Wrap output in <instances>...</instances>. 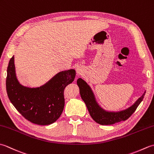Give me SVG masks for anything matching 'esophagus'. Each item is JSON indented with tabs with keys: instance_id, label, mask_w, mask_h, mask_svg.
Here are the masks:
<instances>
[{
	"instance_id": "1",
	"label": "esophagus",
	"mask_w": 154,
	"mask_h": 154,
	"mask_svg": "<svg viewBox=\"0 0 154 154\" xmlns=\"http://www.w3.org/2000/svg\"><path fill=\"white\" fill-rule=\"evenodd\" d=\"M83 69L82 67H77V73L78 75H81V74L83 73Z\"/></svg>"
}]
</instances>
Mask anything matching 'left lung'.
I'll list each match as a JSON object with an SVG mask.
<instances>
[{"label": "left lung", "mask_w": 154, "mask_h": 154, "mask_svg": "<svg viewBox=\"0 0 154 154\" xmlns=\"http://www.w3.org/2000/svg\"><path fill=\"white\" fill-rule=\"evenodd\" d=\"M77 85L80 89L81 97L85 103L91 116L96 122L101 125H111L129 119L135 112L146 94V92H144L143 95L128 109L119 112H109L104 111L98 106L94 100L92 91L85 81L79 78L77 80Z\"/></svg>", "instance_id": "8db88e82"}]
</instances>
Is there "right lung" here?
<instances>
[{"label":"right lung","instance_id":"right-lung-1","mask_svg":"<svg viewBox=\"0 0 154 154\" xmlns=\"http://www.w3.org/2000/svg\"><path fill=\"white\" fill-rule=\"evenodd\" d=\"M75 77V71L70 69L59 73L40 88L25 87L16 79L12 56L7 68L6 92L12 104L26 119L39 125H48L61 116L65 105V88Z\"/></svg>","mask_w":154,"mask_h":154}]
</instances>
